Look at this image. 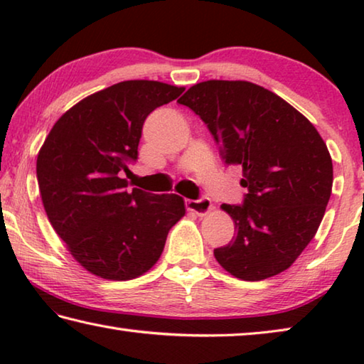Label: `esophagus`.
<instances>
[{
	"instance_id": "obj_1",
	"label": "esophagus",
	"mask_w": 364,
	"mask_h": 364,
	"mask_svg": "<svg viewBox=\"0 0 364 364\" xmlns=\"http://www.w3.org/2000/svg\"><path fill=\"white\" fill-rule=\"evenodd\" d=\"M186 208L189 212H194L196 215H199V217H205V215L210 213L212 210V202L210 199H207V197H202V199H188L186 200Z\"/></svg>"
}]
</instances>
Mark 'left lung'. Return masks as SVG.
<instances>
[{
    "label": "left lung",
    "instance_id": "8db88e82",
    "mask_svg": "<svg viewBox=\"0 0 364 364\" xmlns=\"http://www.w3.org/2000/svg\"><path fill=\"white\" fill-rule=\"evenodd\" d=\"M200 117L226 164L241 165L242 205H221L236 237L215 249L234 278L262 281L297 260L332 191V159L313 123L273 91L244 80H207L178 101Z\"/></svg>",
    "mask_w": 364,
    "mask_h": 364
}]
</instances>
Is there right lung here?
Returning a JSON list of instances; mask_svg holds the SVG:
<instances>
[{"label":"right lung","instance_id":"obj_1","mask_svg":"<svg viewBox=\"0 0 364 364\" xmlns=\"http://www.w3.org/2000/svg\"><path fill=\"white\" fill-rule=\"evenodd\" d=\"M184 91L154 80H127L97 91L59 117L36 159L48 220L91 274L128 281L162 255L186 207L176 194L127 189L146 117Z\"/></svg>","mask_w":364,"mask_h":364}]
</instances>
